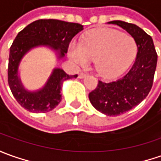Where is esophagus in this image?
Segmentation results:
<instances>
[{
    "label": "esophagus",
    "mask_w": 161,
    "mask_h": 161,
    "mask_svg": "<svg viewBox=\"0 0 161 161\" xmlns=\"http://www.w3.org/2000/svg\"><path fill=\"white\" fill-rule=\"evenodd\" d=\"M85 76H86V74L84 73V72H80V73L78 74V77H79V78H84Z\"/></svg>",
    "instance_id": "34e87169"
}]
</instances>
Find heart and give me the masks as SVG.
Masks as SVG:
<instances>
[{
	"instance_id": "obj_1",
	"label": "heart",
	"mask_w": 161,
	"mask_h": 161,
	"mask_svg": "<svg viewBox=\"0 0 161 161\" xmlns=\"http://www.w3.org/2000/svg\"><path fill=\"white\" fill-rule=\"evenodd\" d=\"M137 46L134 38L114 29L96 30L69 47V56L76 66L85 67L95 60V68L106 78L119 76L134 61Z\"/></svg>"
}]
</instances>
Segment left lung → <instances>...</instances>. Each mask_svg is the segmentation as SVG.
Here are the masks:
<instances>
[{
	"label": "left lung",
	"mask_w": 161,
	"mask_h": 161,
	"mask_svg": "<svg viewBox=\"0 0 161 161\" xmlns=\"http://www.w3.org/2000/svg\"><path fill=\"white\" fill-rule=\"evenodd\" d=\"M108 24L124 29L134 38L137 46L135 62L128 73L112 82L99 80L97 87L89 93L92 105L99 112L112 116L128 112L149 94L158 55L152 37L140 27L119 20Z\"/></svg>",
	"instance_id": "8db88e82"
}]
</instances>
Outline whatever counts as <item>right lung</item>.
<instances>
[{"instance_id":"add662e5","label":"right lung","mask_w":161,"mask_h":161,"mask_svg":"<svg viewBox=\"0 0 161 161\" xmlns=\"http://www.w3.org/2000/svg\"><path fill=\"white\" fill-rule=\"evenodd\" d=\"M84 29L80 24L56 19H39L28 25L18 32L9 48L8 82L13 96L23 108L32 113H47L62 100V83L76 77L61 69H54L44 88L38 92L26 91L17 76L21 59L30 49L38 46H47L58 51L62 58L68 52L71 39Z\"/></svg>"}]
</instances>
